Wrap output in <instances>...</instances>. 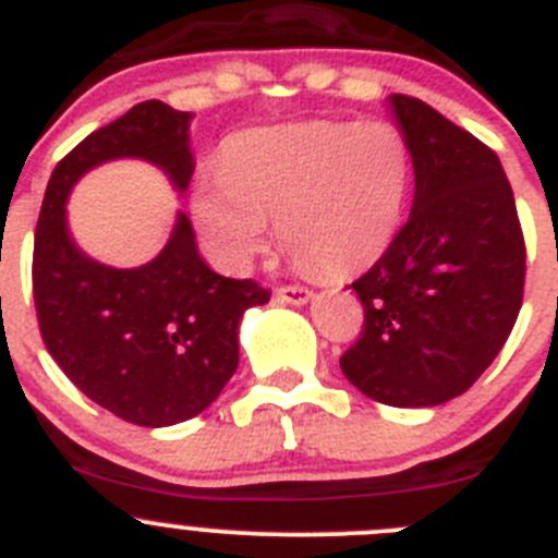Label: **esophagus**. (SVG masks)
Here are the masks:
<instances>
[{
  "instance_id": "esophagus-1",
  "label": "esophagus",
  "mask_w": 558,
  "mask_h": 558,
  "mask_svg": "<svg viewBox=\"0 0 558 558\" xmlns=\"http://www.w3.org/2000/svg\"><path fill=\"white\" fill-rule=\"evenodd\" d=\"M275 298H278L280 303L305 305L311 300V291L303 289V286H280V289L275 291Z\"/></svg>"
}]
</instances>
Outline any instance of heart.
<instances>
[{
  "label": "heart",
  "mask_w": 558,
  "mask_h": 558,
  "mask_svg": "<svg viewBox=\"0 0 558 558\" xmlns=\"http://www.w3.org/2000/svg\"><path fill=\"white\" fill-rule=\"evenodd\" d=\"M409 189L411 147L398 124L314 119L233 135L192 210L222 267H250L275 217L300 264L348 278L395 242Z\"/></svg>",
  "instance_id": "heart-1"
}]
</instances>
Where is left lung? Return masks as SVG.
Instances as JSON below:
<instances>
[{
	"instance_id": "1",
	"label": "left lung",
	"mask_w": 558,
	"mask_h": 558,
	"mask_svg": "<svg viewBox=\"0 0 558 558\" xmlns=\"http://www.w3.org/2000/svg\"><path fill=\"white\" fill-rule=\"evenodd\" d=\"M414 167V205L353 283L364 305L341 373L366 398L425 409L464 395L523 305L525 242L498 155L423 99L391 94Z\"/></svg>"
}]
</instances>
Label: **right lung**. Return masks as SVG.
I'll return each mask as SVG.
<instances>
[{
    "mask_svg": "<svg viewBox=\"0 0 558 558\" xmlns=\"http://www.w3.org/2000/svg\"><path fill=\"white\" fill-rule=\"evenodd\" d=\"M192 113L138 102L94 130L54 167L35 228L33 298L44 344L85 398L144 428L192 420L219 398L239 366V323L269 291L222 278L199 258L192 222L149 264L113 269L72 242L66 199L88 169L144 158L185 192L194 172Z\"/></svg>",
    "mask_w": 558,
    "mask_h": 558,
    "instance_id": "add662e5",
    "label": "right lung"
}]
</instances>
